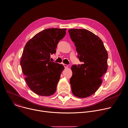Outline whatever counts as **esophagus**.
Wrapping results in <instances>:
<instances>
[{"label": "esophagus", "mask_w": 128, "mask_h": 128, "mask_svg": "<svg viewBox=\"0 0 128 128\" xmlns=\"http://www.w3.org/2000/svg\"><path fill=\"white\" fill-rule=\"evenodd\" d=\"M63 66H64V67H65V68H67L68 67V65H67V64H63Z\"/></svg>", "instance_id": "esophagus-1"}]
</instances>
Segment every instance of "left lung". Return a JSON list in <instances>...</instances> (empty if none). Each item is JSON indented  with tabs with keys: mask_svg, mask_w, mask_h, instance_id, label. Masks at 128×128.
Returning a JSON list of instances; mask_svg holds the SVG:
<instances>
[{
	"mask_svg": "<svg viewBox=\"0 0 128 128\" xmlns=\"http://www.w3.org/2000/svg\"><path fill=\"white\" fill-rule=\"evenodd\" d=\"M75 44L78 58L83 64L71 67V90L76 97L85 98L94 94L102 83L108 69V52L102 40L86 29L68 30Z\"/></svg>",
	"mask_w": 128,
	"mask_h": 128,
	"instance_id": "8db88e82",
	"label": "left lung"
}]
</instances>
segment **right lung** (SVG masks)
<instances>
[{"instance_id":"obj_1","label":"right lung","mask_w":128,"mask_h":128,"mask_svg":"<svg viewBox=\"0 0 128 128\" xmlns=\"http://www.w3.org/2000/svg\"><path fill=\"white\" fill-rule=\"evenodd\" d=\"M66 28H51L39 32L30 40L23 50L20 65L28 88L40 96H50L56 91L62 64L51 62L59 42Z\"/></svg>"}]
</instances>
